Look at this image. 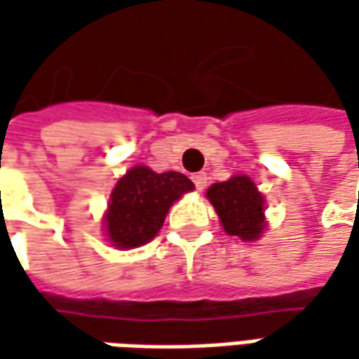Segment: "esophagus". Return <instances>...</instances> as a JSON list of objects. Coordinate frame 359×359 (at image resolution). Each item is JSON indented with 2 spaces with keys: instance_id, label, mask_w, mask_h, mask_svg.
Instances as JSON below:
<instances>
[{
  "instance_id": "obj_1",
  "label": "esophagus",
  "mask_w": 359,
  "mask_h": 359,
  "mask_svg": "<svg viewBox=\"0 0 359 359\" xmlns=\"http://www.w3.org/2000/svg\"><path fill=\"white\" fill-rule=\"evenodd\" d=\"M191 180H194L198 191H203L205 186H208V175H205V173H196V175H191Z\"/></svg>"
}]
</instances>
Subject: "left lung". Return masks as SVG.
<instances>
[{
  "label": "left lung",
  "instance_id": "obj_1",
  "mask_svg": "<svg viewBox=\"0 0 359 359\" xmlns=\"http://www.w3.org/2000/svg\"><path fill=\"white\" fill-rule=\"evenodd\" d=\"M205 196L212 201L228 236L254 241L264 233V196L248 175H233L228 182L214 184Z\"/></svg>",
  "mask_w": 359,
  "mask_h": 359
}]
</instances>
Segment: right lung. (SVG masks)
Segmentation results:
<instances>
[{
  "label": "right lung",
  "mask_w": 359,
  "mask_h": 359,
  "mask_svg": "<svg viewBox=\"0 0 359 359\" xmlns=\"http://www.w3.org/2000/svg\"><path fill=\"white\" fill-rule=\"evenodd\" d=\"M191 189L194 184L184 173H156L145 165L131 168L109 196L105 236L119 250L144 245L158 236L173 201Z\"/></svg>",
  "instance_id": "obj_1"
}]
</instances>
